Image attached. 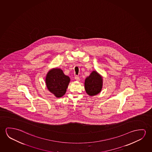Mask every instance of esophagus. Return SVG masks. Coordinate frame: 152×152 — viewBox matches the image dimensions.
Segmentation results:
<instances>
[{"label":"esophagus","mask_w":152,"mask_h":152,"mask_svg":"<svg viewBox=\"0 0 152 152\" xmlns=\"http://www.w3.org/2000/svg\"><path fill=\"white\" fill-rule=\"evenodd\" d=\"M75 79L76 80H77V81H79L80 80V77H79L78 76H77V75H76V76H75Z\"/></svg>","instance_id":"esophagus-1"}]
</instances>
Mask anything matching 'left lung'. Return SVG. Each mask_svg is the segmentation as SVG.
I'll return each instance as SVG.
<instances>
[{"mask_svg": "<svg viewBox=\"0 0 152 152\" xmlns=\"http://www.w3.org/2000/svg\"><path fill=\"white\" fill-rule=\"evenodd\" d=\"M103 86V78L96 71H93L85 81V88L89 96H94L101 92Z\"/></svg>", "mask_w": 152, "mask_h": 152, "instance_id": "left-lung-1", "label": "left lung"}]
</instances>
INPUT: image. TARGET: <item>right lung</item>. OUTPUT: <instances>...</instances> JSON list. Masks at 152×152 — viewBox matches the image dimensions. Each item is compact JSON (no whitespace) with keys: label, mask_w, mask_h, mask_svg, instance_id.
Masks as SVG:
<instances>
[{"label":"right lung","mask_w":152,"mask_h":152,"mask_svg":"<svg viewBox=\"0 0 152 152\" xmlns=\"http://www.w3.org/2000/svg\"><path fill=\"white\" fill-rule=\"evenodd\" d=\"M69 82V77L65 75L61 69L57 68L49 70L46 77L47 88L57 98L64 95Z\"/></svg>","instance_id":"1"}]
</instances>
